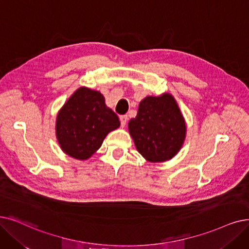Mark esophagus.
<instances>
[{"mask_svg": "<svg viewBox=\"0 0 249 249\" xmlns=\"http://www.w3.org/2000/svg\"><path fill=\"white\" fill-rule=\"evenodd\" d=\"M127 121H128V116H127V115H122V116H120V122H121V126H122V127H125V126H126Z\"/></svg>", "mask_w": 249, "mask_h": 249, "instance_id": "esophagus-1", "label": "esophagus"}]
</instances>
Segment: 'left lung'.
I'll return each instance as SVG.
<instances>
[{
	"instance_id": "8db88e82",
	"label": "left lung",
	"mask_w": 249,
	"mask_h": 249,
	"mask_svg": "<svg viewBox=\"0 0 249 249\" xmlns=\"http://www.w3.org/2000/svg\"><path fill=\"white\" fill-rule=\"evenodd\" d=\"M128 127L137 150L153 163L174 157L186 132L184 119L169 93L147 96L140 102L137 116L129 121Z\"/></svg>"
}]
</instances>
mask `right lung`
<instances>
[{
    "mask_svg": "<svg viewBox=\"0 0 249 249\" xmlns=\"http://www.w3.org/2000/svg\"><path fill=\"white\" fill-rule=\"evenodd\" d=\"M119 126V118L106 106L104 95L80 88L60 110L56 133L65 154L88 160L101 147L107 134Z\"/></svg>",
    "mask_w": 249,
    "mask_h": 249,
    "instance_id": "add662e5",
    "label": "right lung"
}]
</instances>
